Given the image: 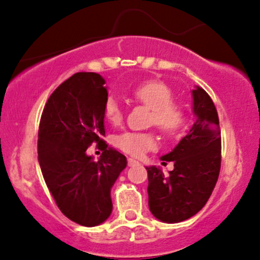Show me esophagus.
Masks as SVG:
<instances>
[{
  "instance_id": "1",
  "label": "esophagus",
  "mask_w": 260,
  "mask_h": 260,
  "mask_svg": "<svg viewBox=\"0 0 260 260\" xmlns=\"http://www.w3.org/2000/svg\"><path fill=\"white\" fill-rule=\"evenodd\" d=\"M127 165H129V166H139L140 162H139V161H136L135 158H127Z\"/></svg>"
}]
</instances>
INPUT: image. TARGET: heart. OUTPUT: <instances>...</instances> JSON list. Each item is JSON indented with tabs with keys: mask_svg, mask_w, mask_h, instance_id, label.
Masks as SVG:
<instances>
[{
	"mask_svg": "<svg viewBox=\"0 0 260 260\" xmlns=\"http://www.w3.org/2000/svg\"><path fill=\"white\" fill-rule=\"evenodd\" d=\"M133 96L147 108L152 109L151 122L161 131L174 134L182 126L185 113L180 105L172 102V90L165 83L158 80L141 83L133 90ZM104 116L114 126L122 121L124 114L121 105L114 96H109L105 102ZM114 144L127 155L140 157L156 146V140L152 134L126 131L116 136Z\"/></svg>",
	"mask_w": 260,
	"mask_h": 260,
	"instance_id": "heart-1",
	"label": "heart"
}]
</instances>
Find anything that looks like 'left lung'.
I'll list each match as a JSON object with an SVG mask.
<instances>
[{"label": "left lung", "instance_id": "obj_1", "mask_svg": "<svg viewBox=\"0 0 260 260\" xmlns=\"http://www.w3.org/2000/svg\"><path fill=\"white\" fill-rule=\"evenodd\" d=\"M192 93L194 122L171 152L161 157L174 161L165 175L160 167H146L149 176V208L155 218L178 223L198 213L218 180L220 170V129L218 114L201 86Z\"/></svg>", "mask_w": 260, "mask_h": 260}]
</instances>
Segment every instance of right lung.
<instances>
[{
  "label": "right lung",
  "mask_w": 260,
  "mask_h": 260,
  "mask_svg": "<svg viewBox=\"0 0 260 260\" xmlns=\"http://www.w3.org/2000/svg\"><path fill=\"white\" fill-rule=\"evenodd\" d=\"M105 79L77 73L49 96L38 131V161L46 185L62 213L85 227H95L113 211L110 191L127 161L102 140L105 135ZM95 141L103 145L98 161L86 155Z\"/></svg>",
  "instance_id": "obj_1"
}]
</instances>
